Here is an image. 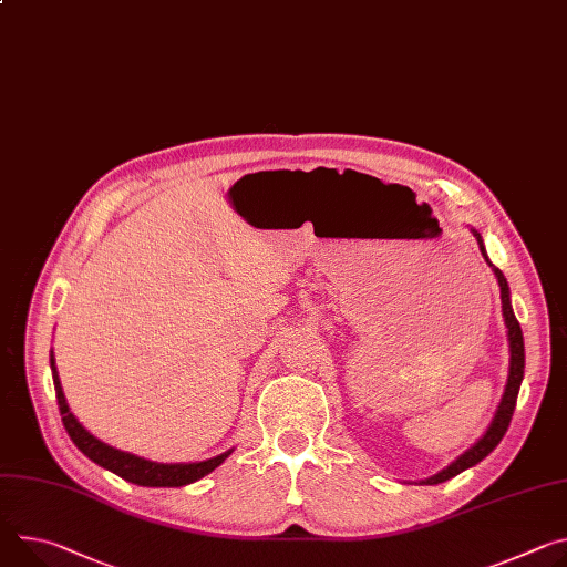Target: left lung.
<instances>
[{
    "label": "left lung",
    "instance_id": "1",
    "mask_svg": "<svg viewBox=\"0 0 567 567\" xmlns=\"http://www.w3.org/2000/svg\"><path fill=\"white\" fill-rule=\"evenodd\" d=\"M477 244H480V250L484 255L486 265L495 271V278H497V285H499V298H502V317H504V326L508 330V348H511V367H508V380H506V386H504V395L499 400V406L495 411V416L486 430V434L473 445L468 447L466 452H463L458 458H454L447 468H443L441 473L423 480L421 484H427V486H434V484H443L452 477H456L458 473L468 471L473 466H477V463L482 458H486L495 447L497 443L502 441V436L506 434L508 430V423H511V416H513V409H516V402H518V391H520V384H523V378H525V339H523V330H520V323L516 319V315H513V307H511V296H508V282L504 278V274L491 265L488 255H486V248H484V241H482V235L477 230H473Z\"/></svg>",
    "mask_w": 567,
    "mask_h": 567
}]
</instances>
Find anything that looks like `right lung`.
<instances>
[{
	"label": "right lung",
	"instance_id": "1",
	"mask_svg": "<svg viewBox=\"0 0 567 567\" xmlns=\"http://www.w3.org/2000/svg\"><path fill=\"white\" fill-rule=\"evenodd\" d=\"M49 364H51V378H54V389H56V400L61 406L63 425H65L70 439L74 441V445L90 461H94L96 466L120 475L122 480H126L131 484H137V486H187V484L205 477L208 473H213L233 454V450H228L219 456H213L208 461H198V463H156V461H146L142 456L122 452L104 441H99L76 421V416L70 411L61 380H59L54 352L49 354Z\"/></svg>",
	"mask_w": 567,
	"mask_h": 567
}]
</instances>
